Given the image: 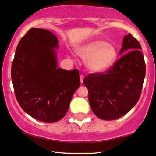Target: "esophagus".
<instances>
[{
    "label": "esophagus",
    "instance_id": "esophagus-1",
    "mask_svg": "<svg viewBox=\"0 0 156 156\" xmlns=\"http://www.w3.org/2000/svg\"><path fill=\"white\" fill-rule=\"evenodd\" d=\"M83 80H84V75H80V81H81V84L83 83Z\"/></svg>",
    "mask_w": 156,
    "mask_h": 156
}]
</instances>
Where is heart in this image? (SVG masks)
<instances>
[{"label": "heart", "mask_w": 156, "mask_h": 156, "mask_svg": "<svg viewBox=\"0 0 156 156\" xmlns=\"http://www.w3.org/2000/svg\"><path fill=\"white\" fill-rule=\"evenodd\" d=\"M75 53L85 60V66L94 73L108 71L118 59L117 48L104 40L91 41L80 45L75 48Z\"/></svg>", "instance_id": "obj_1"}]
</instances>
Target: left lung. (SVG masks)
Here are the masks:
<instances>
[{"instance_id":"1","label":"left lung","mask_w":156,"mask_h":156,"mask_svg":"<svg viewBox=\"0 0 156 156\" xmlns=\"http://www.w3.org/2000/svg\"><path fill=\"white\" fill-rule=\"evenodd\" d=\"M141 50L139 41L129 33L124 37L121 57L115 64L106 72L90 74L84 79L90 106L98 118L119 119L136 104L146 75Z\"/></svg>"}]
</instances>
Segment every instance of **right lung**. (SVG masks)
<instances>
[{
	"label": "right lung",
	"mask_w": 156,
	"mask_h": 156,
	"mask_svg": "<svg viewBox=\"0 0 156 156\" xmlns=\"http://www.w3.org/2000/svg\"><path fill=\"white\" fill-rule=\"evenodd\" d=\"M58 38L48 30L31 28L16 49L11 78L19 104L27 114L47 123L58 122L79 87L78 69L57 67Z\"/></svg>",
	"instance_id": "right-lung-1"
}]
</instances>
